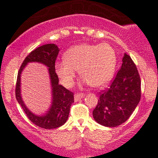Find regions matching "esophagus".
Returning a JSON list of instances; mask_svg holds the SVG:
<instances>
[{
    "label": "esophagus",
    "mask_w": 158,
    "mask_h": 158,
    "mask_svg": "<svg viewBox=\"0 0 158 158\" xmlns=\"http://www.w3.org/2000/svg\"><path fill=\"white\" fill-rule=\"evenodd\" d=\"M85 97V94H75V96H74V99H75L76 101H78L79 99H81V98H84Z\"/></svg>",
    "instance_id": "esophagus-1"
}]
</instances>
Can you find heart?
Returning <instances> with one entry per match:
<instances>
[{
  "label": "heart",
  "instance_id": "obj_1",
  "mask_svg": "<svg viewBox=\"0 0 158 158\" xmlns=\"http://www.w3.org/2000/svg\"><path fill=\"white\" fill-rule=\"evenodd\" d=\"M117 65V54L108 44H81L64 53V61L56 62V73L66 88L73 85L77 70L84 84L102 88L110 82Z\"/></svg>",
  "mask_w": 158,
  "mask_h": 158
}]
</instances>
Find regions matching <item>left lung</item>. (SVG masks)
Instances as JSON below:
<instances>
[{
    "mask_svg": "<svg viewBox=\"0 0 158 158\" xmlns=\"http://www.w3.org/2000/svg\"><path fill=\"white\" fill-rule=\"evenodd\" d=\"M109 88L100 94L93 117L99 124L117 127L130 117L141 97V81L137 67L126 53Z\"/></svg>",
    "mask_w": 158,
    "mask_h": 158,
    "instance_id": "obj_1",
    "label": "left lung"
}]
</instances>
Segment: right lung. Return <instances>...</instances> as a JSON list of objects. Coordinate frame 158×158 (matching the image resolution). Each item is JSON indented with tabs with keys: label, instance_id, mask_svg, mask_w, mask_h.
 Here are the masks:
<instances>
[{
	"label": "right lung",
	"instance_id": "1",
	"mask_svg": "<svg viewBox=\"0 0 158 158\" xmlns=\"http://www.w3.org/2000/svg\"><path fill=\"white\" fill-rule=\"evenodd\" d=\"M59 49L55 44L42 45L32 51L23 60L18 73L15 88V97L27 117L32 123L45 129H52L64 125L68 120L70 108L74 102L73 93L59 84L56 73L55 62ZM30 62L42 64L48 68L52 90V102L48 110L42 115L32 113L23 102L20 94V77L23 69Z\"/></svg>",
	"mask_w": 158,
	"mask_h": 158
}]
</instances>
